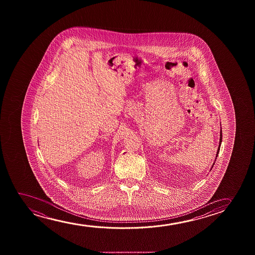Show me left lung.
<instances>
[{
    "mask_svg": "<svg viewBox=\"0 0 255 255\" xmlns=\"http://www.w3.org/2000/svg\"><path fill=\"white\" fill-rule=\"evenodd\" d=\"M221 142H222V130L220 129V144H219V147H218V150H217L216 157H218V154H219V151H220V144H221ZM213 165H214V164H213ZM212 167H213V166H212Z\"/></svg>",
    "mask_w": 255,
    "mask_h": 255,
    "instance_id": "1",
    "label": "left lung"
}]
</instances>
